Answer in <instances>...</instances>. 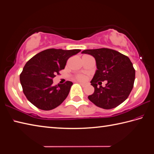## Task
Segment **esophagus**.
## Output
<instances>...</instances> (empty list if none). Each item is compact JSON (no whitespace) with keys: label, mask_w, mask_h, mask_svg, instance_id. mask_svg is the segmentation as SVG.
<instances>
[{"label":"esophagus","mask_w":154,"mask_h":154,"mask_svg":"<svg viewBox=\"0 0 154 154\" xmlns=\"http://www.w3.org/2000/svg\"><path fill=\"white\" fill-rule=\"evenodd\" d=\"M78 83H79L82 86V87H84V86H86V84H84V83H82V82H78Z\"/></svg>","instance_id":"esophagus-1"}]
</instances>
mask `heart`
Masks as SVG:
<instances>
[{"label": "heart", "instance_id": "b5f03b06", "mask_svg": "<svg viewBox=\"0 0 154 154\" xmlns=\"http://www.w3.org/2000/svg\"><path fill=\"white\" fill-rule=\"evenodd\" d=\"M76 78L78 80H80V81H84L86 79V76H85L84 75H82V74H78V76H76Z\"/></svg>", "mask_w": 154, "mask_h": 154}]
</instances>
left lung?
<instances>
[{"instance_id": "left-lung-1", "label": "left lung", "mask_w": 154, "mask_h": 154, "mask_svg": "<svg viewBox=\"0 0 154 154\" xmlns=\"http://www.w3.org/2000/svg\"><path fill=\"white\" fill-rule=\"evenodd\" d=\"M82 53L93 56L97 68L91 81L94 92L88 96L90 101L105 109L115 108L124 102L131 94L135 80V70L129 58L107 48L86 49ZM105 80L108 81L106 87L98 88L97 82Z\"/></svg>"}]
</instances>
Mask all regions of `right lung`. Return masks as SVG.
I'll return each instance as SVG.
<instances>
[{"instance_id": "add662e5", "label": "right lung", "mask_w": 154, "mask_h": 154, "mask_svg": "<svg viewBox=\"0 0 154 154\" xmlns=\"http://www.w3.org/2000/svg\"><path fill=\"white\" fill-rule=\"evenodd\" d=\"M80 49H49L37 53L25 64L20 80L28 101L42 110L49 111L60 105L68 96L73 83L66 81L53 86V78L64 68L66 61Z\"/></svg>"}]
</instances>
